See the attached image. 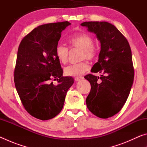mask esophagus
Returning <instances> with one entry per match:
<instances>
[{"instance_id": "esophagus-1", "label": "esophagus", "mask_w": 147, "mask_h": 147, "mask_svg": "<svg viewBox=\"0 0 147 147\" xmlns=\"http://www.w3.org/2000/svg\"><path fill=\"white\" fill-rule=\"evenodd\" d=\"M83 79V77L82 76H77L75 78H74V80H75L76 82H78L80 80H81Z\"/></svg>"}]
</instances>
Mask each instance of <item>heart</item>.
Segmentation results:
<instances>
[{
  "label": "heart",
  "mask_w": 147,
  "mask_h": 147,
  "mask_svg": "<svg viewBox=\"0 0 147 147\" xmlns=\"http://www.w3.org/2000/svg\"><path fill=\"white\" fill-rule=\"evenodd\" d=\"M69 44L71 47L82 49L80 59H93L96 55V50L93 46L94 40L92 37L86 33L73 35L68 39ZM55 54L57 59L60 63L65 64L67 62L69 58V49L63 45L56 46ZM89 69V65L86 61L78 63L71 64L64 69L65 74L71 76H78L83 74Z\"/></svg>",
  "instance_id": "heart-1"
}]
</instances>
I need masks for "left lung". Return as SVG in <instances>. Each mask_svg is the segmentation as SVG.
<instances>
[{
	"instance_id": "1",
	"label": "left lung",
	"mask_w": 147,
	"mask_h": 147,
	"mask_svg": "<svg viewBox=\"0 0 147 147\" xmlns=\"http://www.w3.org/2000/svg\"><path fill=\"white\" fill-rule=\"evenodd\" d=\"M89 32L96 34L100 43L98 62L92 73H102L99 78L89 74L84 78L90 82L87 107L98 117L107 119L117 113L130 94L134 77L131 49L120 31L108 22H84Z\"/></svg>"
}]
</instances>
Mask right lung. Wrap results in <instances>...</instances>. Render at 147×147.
Returning <instances> with one entry per match:
<instances>
[{"instance_id": "1", "label": "right lung", "mask_w": 147, "mask_h": 147, "mask_svg": "<svg viewBox=\"0 0 147 147\" xmlns=\"http://www.w3.org/2000/svg\"><path fill=\"white\" fill-rule=\"evenodd\" d=\"M68 21L42 24L22 39L17 52L14 82L27 112L42 121L56 116L63 108L68 89L74 83L63 76L55 54L61 32ZM58 81L54 85L51 80Z\"/></svg>"}]
</instances>
